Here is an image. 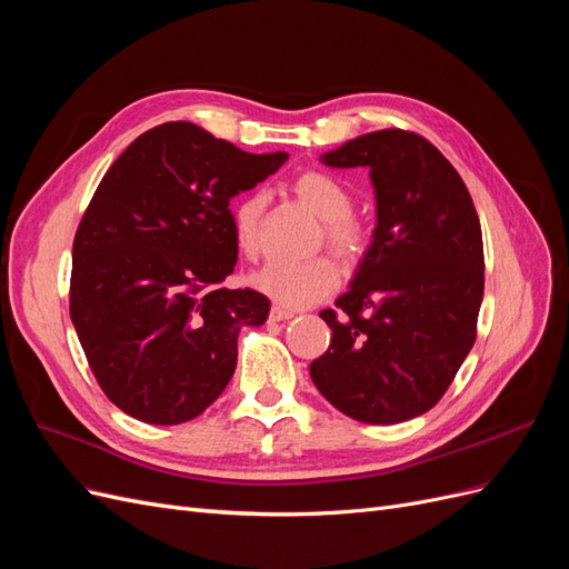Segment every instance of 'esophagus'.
I'll list each match as a JSON object with an SVG mask.
<instances>
[{"mask_svg":"<svg viewBox=\"0 0 569 569\" xmlns=\"http://www.w3.org/2000/svg\"><path fill=\"white\" fill-rule=\"evenodd\" d=\"M291 318H295V313L287 311V308H280V306H272L270 316H268L270 322H282V320H291Z\"/></svg>","mask_w":569,"mask_h":569,"instance_id":"1","label":"esophagus"}]
</instances>
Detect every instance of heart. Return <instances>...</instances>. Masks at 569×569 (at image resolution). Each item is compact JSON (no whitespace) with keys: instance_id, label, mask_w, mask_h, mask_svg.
Segmentation results:
<instances>
[{"instance_id":"heart-1","label":"heart","mask_w":569,"mask_h":569,"mask_svg":"<svg viewBox=\"0 0 569 569\" xmlns=\"http://www.w3.org/2000/svg\"><path fill=\"white\" fill-rule=\"evenodd\" d=\"M297 199L325 222V239L341 261H356L366 249L363 228L353 218V197L337 178L308 170L291 182ZM266 197L261 192L239 199L232 209V234L237 249L247 258H256L263 249L261 218ZM251 284L282 308H308L332 295L339 284V272L330 258H308V261H270L251 274Z\"/></svg>"}]
</instances>
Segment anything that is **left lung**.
<instances>
[{
    "instance_id": "left-lung-1",
    "label": "left lung",
    "mask_w": 569,
    "mask_h": 569,
    "mask_svg": "<svg viewBox=\"0 0 569 569\" xmlns=\"http://www.w3.org/2000/svg\"><path fill=\"white\" fill-rule=\"evenodd\" d=\"M332 168H368L375 230L311 363L318 391L343 416L396 425L449 389L477 337L485 247L468 187L443 153L406 130H377L325 151Z\"/></svg>"
}]
</instances>
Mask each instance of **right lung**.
Instances as JSON below:
<instances>
[{"instance_id": "obj_1", "label": "right lung", "mask_w": 569, "mask_h": 569, "mask_svg": "<svg viewBox=\"0 0 569 569\" xmlns=\"http://www.w3.org/2000/svg\"><path fill=\"white\" fill-rule=\"evenodd\" d=\"M287 159L178 120L137 137L99 182L73 242L71 320L128 416L180 425L228 387L239 327L270 311L253 289L220 287L237 263L230 199Z\"/></svg>"}]
</instances>
